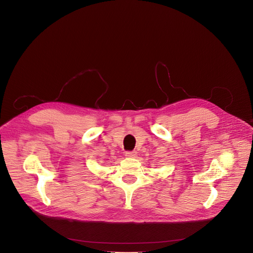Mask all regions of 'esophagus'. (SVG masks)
Returning <instances> with one entry per match:
<instances>
[{
  "label": "esophagus",
  "mask_w": 253,
  "mask_h": 253,
  "mask_svg": "<svg viewBox=\"0 0 253 253\" xmlns=\"http://www.w3.org/2000/svg\"><path fill=\"white\" fill-rule=\"evenodd\" d=\"M136 152L135 151H126L125 152V157L126 158H136Z\"/></svg>",
  "instance_id": "34e87169"
}]
</instances>
